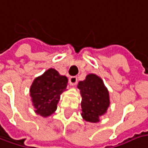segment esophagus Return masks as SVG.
<instances>
[{
	"mask_svg": "<svg viewBox=\"0 0 148 148\" xmlns=\"http://www.w3.org/2000/svg\"><path fill=\"white\" fill-rule=\"evenodd\" d=\"M77 77L76 76H71L70 78H69V84H71V85H75L76 84V83H77Z\"/></svg>",
	"mask_w": 148,
	"mask_h": 148,
	"instance_id": "1",
	"label": "esophagus"
}]
</instances>
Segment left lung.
Here are the masks:
<instances>
[{"label": "left lung", "mask_w": 148, "mask_h": 148, "mask_svg": "<svg viewBox=\"0 0 148 148\" xmlns=\"http://www.w3.org/2000/svg\"><path fill=\"white\" fill-rule=\"evenodd\" d=\"M78 89L82 96L81 116L86 121L98 122L110 106L108 90L103 80L96 74H88L84 80L79 81Z\"/></svg>", "instance_id": "1"}]
</instances>
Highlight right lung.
I'll use <instances>...</instances> for the list:
<instances>
[{
  "label": "right lung",
  "mask_w": 148,
  "mask_h": 148,
  "mask_svg": "<svg viewBox=\"0 0 148 148\" xmlns=\"http://www.w3.org/2000/svg\"><path fill=\"white\" fill-rule=\"evenodd\" d=\"M68 78L49 69L37 77L30 88V96L35 112L43 117L51 116L57 109L60 95L66 90Z\"/></svg>",
  "instance_id": "1"
}]
</instances>
